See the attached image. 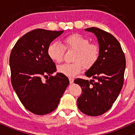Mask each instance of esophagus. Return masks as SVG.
<instances>
[{
	"mask_svg": "<svg viewBox=\"0 0 135 135\" xmlns=\"http://www.w3.org/2000/svg\"><path fill=\"white\" fill-rule=\"evenodd\" d=\"M74 79L73 78H71V77H70L69 78V81H70V84H72L73 83H74Z\"/></svg>",
	"mask_w": 135,
	"mask_h": 135,
	"instance_id": "34e87169",
	"label": "esophagus"
}]
</instances>
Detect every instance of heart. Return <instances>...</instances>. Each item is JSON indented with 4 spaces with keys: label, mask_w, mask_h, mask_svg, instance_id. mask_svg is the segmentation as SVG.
Here are the masks:
<instances>
[{
    "label": "heart",
    "mask_w": 135,
    "mask_h": 135,
    "mask_svg": "<svg viewBox=\"0 0 135 135\" xmlns=\"http://www.w3.org/2000/svg\"><path fill=\"white\" fill-rule=\"evenodd\" d=\"M63 45L53 42L47 47V55L55 63H61L63 60L65 48L75 51L72 58L74 62L59 66L58 71L68 77H72L82 72L83 68L89 69L97 63L100 57V48L97 44L79 34H72L63 39Z\"/></svg>",
    "instance_id": "obj_1"
}]
</instances>
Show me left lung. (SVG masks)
Listing matches in <instances>:
<instances>
[{
	"label": "left lung",
	"instance_id": "left-lung-1",
	"mask_svg": "<svg viewBox=\"0 0 135 135\" xmlns=\"http://www.w3.org/2000/svg\"><path fill=\"white\" fill-rule=\"evenodd\" d=\"M85 30L93 32L98 38L100 57L97 63L85 73L96 81L83 79L74 80L83 92L77 99V107L86 115L98 116L112 107L121 91L126 59L120 43L112 34L97 27Z\"/></svg>",
	"mask_w": 135,
	"mask_h": 135
}]
</instances>
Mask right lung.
<instances>
[{
	"mask_svg": "<svg viewBox=\"0 0 135 135\" xmlns=\"http://www.w3.org/2000/svg\"><path fill=\"white\" fill-rule=\"evenodd\" d=\"M63 32L35 29L21 37L11 52L12 86L23 106L36 115L55 110L69 84L61 73L52 76L56 67L47 52L51 42Z\"/></svg>",
	"mask_w": 135,
	"mask_h": 135,
	"instance_id": "1",
	"label": "right lung"
}]
</instances>
